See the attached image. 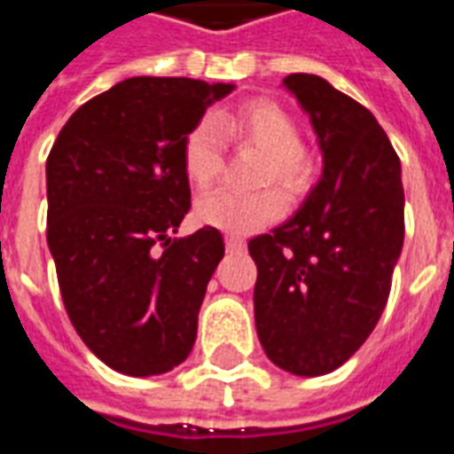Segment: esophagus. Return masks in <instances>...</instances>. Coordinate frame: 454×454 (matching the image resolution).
I'll use <instances>...</instances> for the list:
<instances>
[{"instance_id":"34e87169","label":"esophagus","mask_w":454,"mask_h":454,"mask_svg":"<svg viewBox=\"0 0 454 454\" xmlns=\"http://www.w3.org/2000/svg\"><path fill=\"white\" fill-rule=\"evenodd\" d=\"M226 247L231 253H238V250H243L246 247V240L238 236H226Z\"/></svg>"}]
</instances>
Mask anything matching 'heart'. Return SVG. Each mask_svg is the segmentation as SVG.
I'll use <instances>...</instances> for the list:
<instances>
[{
    "instance_id": "heart-1",
    "label": "heart",
    "mask_w": 454,
    "mask_h": 454,
    "mask_svg": "<svg viewBox=\"0 0 454 454\" xmlns=\"http://www.w3.org/2000/svg\"><path fill=\"white\" fill-rule=\"evenodd\" d=\"M223 133L253 143L267 153L262 182H277L286 194L299 197L311 184V162L301 150V133L292 116L267 99L240 104L233 112L197 121L182 143V165L189 182L211 187L223 169ZM286 199L277 187L260 192L216 189L199 199L197 218L204 226L246 236L285 216Z\"/></svg>"
}]
</instances>
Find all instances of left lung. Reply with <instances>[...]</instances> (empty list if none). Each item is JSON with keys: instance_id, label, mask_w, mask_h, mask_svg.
<instances>
[{"instance_id": "8db88e82", "label": "left lung", "mask_w": 454, "mask_h": 454, "mask_svg": "<svg viewBox=\"0 0 454 454\" xmlns=\"http://www.w3.org/2000/svg\"><path fill=\"white\" fill-rule=\"evenodd\" d=\"M285 87L311 116L324 177L272 233L250 238L255 325L277 367L318 377L348 362L380 321L403 246L401 162L362 104L316 74Z\"/></svg>"}]
</instances>
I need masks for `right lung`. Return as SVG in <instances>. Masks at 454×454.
I'll list each match as a JSON object with an SVG mask.
<instances>
[{
  "mask_svg": "<svg viewBox=\"0 0 454 454\" xmlns=\"http://www.w3.org/2000/svg\"><path fill=\"white\" fill-rule=\"evenodd\" d=\"M233 84L130 77L67 119L48 162V247L84 345L129 377L187 360L207 285L226 253L204 226L172 238L192 207L182 143Z\"/></svg>",
  "mask_w": 454,
  "mask_h": 454,
  "instance_id": "add662e5",
  "label": "right lung"
}]
</instances>
